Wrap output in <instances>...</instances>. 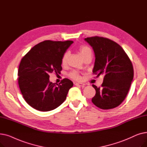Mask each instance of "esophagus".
Segmentation results:
<instances>
[{
	"label": "esophagus",
	"instance_id": "obj_1",
	"mask_svg": "<svg viewBox=\"0 0 147 147\" xmlns=\"http://www.w3.org/2000/svg\"><path fill=\"white\" fill-rule=\"evenodd\" d=\"M75 85L77 86H80V87H84L85 84L83 83H76Z\"/></svg>",
	"mask_w": 147,
	"mask_h": 147
}]
</instances>
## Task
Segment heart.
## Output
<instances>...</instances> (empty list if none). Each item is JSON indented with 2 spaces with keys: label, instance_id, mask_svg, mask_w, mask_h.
<instances>
[{
  "label": "heart",
  "instance_id": "b5f03b06",
  "mask_svg": "<svg viewBox=\"0 0 147 147\" xmlns=\"http://www.w3.org/2000/svg\"><path fill=\"white\" fill-rule=\"evenodd\" d=\"M79 51L83 58H85L86 57H87L88 55H92V54L91 49L89 47H88V46H85V45L81 46L79 49ZM68 55H69L68 52H66L63 54V55L62 56V58H61L62 65H64L67 64ZM68 76L71 79L75 80H79L81 78L80 73L78 71H72L71 72H70L68 74Z\"/></svg>",
  "mask_w": 147,
  "mask_h": 147
}]
</instances>
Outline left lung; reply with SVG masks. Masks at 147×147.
<instances>
[{"instance_id":"obj_1","label":"left lung","mask_w":147,"mask_h":147,"mask_svg":"<svg viewBox=\"0 0 147 147\" xmlns=\"http://www.w3.org/2000/svg\"><path fill=\"white\" fill-rule=\"evenodd\" d=\"M95 54L93 73L104 76L101 87L92 102L97 107L109 110L118 107L126 98L134 78L132 63L121 46L109 38L94 36L84 38Z\"/></svg>"}]
</instances>
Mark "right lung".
Returning <instances> with one entry per match:
<instances>
[{
    "mask_svg": "<svg viewBox=\"0 0 147 147\" xmlns=\"http://www.w3.org/2000/svg\"><path fill=\"white\" fill-rule=\"evenodd\" d=\"M73 43L45 40L31 49L22 58L18 82L23 98L33 109L42 111L55 109L67 98L73 82L64 79L58 84L49 81V74L62 70L61 58Z\"/></svg>",
    "mask_w": 147,
    "mask_h": 147,
    "instance_id": "right-lung-1",
    "label": "right lung"
}]
</instances>
